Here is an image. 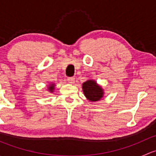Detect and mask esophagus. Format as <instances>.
Returning a JSON list of instances; mask_svg holds the SVG:
<instances>
[{
	"mask_svg": "<svg viewBox=\"0 0 156 156\" xmlns=\"http://www.w3.org/2000/svg\"><path fill=\"white\" fill-rule=\"evenodd\" d=\"M67 81L69 83H70V84H73L74 81H75V78H73V77H69V78H67Z\"/></svg>",
	"mask_w": 156,
	"mask_h": 156,
	"instance_id": "34e87169",
	"label": "esophagus"
}]
</instances>
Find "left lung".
I'll return each instance as SVG.
<instances>
[{
  "label": "left lung",
  "instance_id": "obj_1",
  "mask_svg": "<svg viewBox=\"0 0 156 156\" xmlns=\"http://www.w3.org/2000/svg\"><path fill=\"white\" fill-rule=\"evenodd\" d=\"M82 88L85 97L90 101H98L103 97V89L93 80H89L84 82Z\"/></svg>",
  "mask_w": 156,
  "mask_h": 156
}]
</instances>
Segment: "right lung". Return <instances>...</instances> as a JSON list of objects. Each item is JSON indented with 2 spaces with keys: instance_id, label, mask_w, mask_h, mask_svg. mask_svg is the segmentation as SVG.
I'll return each instance as SVG.
<instances>
[{
  "instance_id": "add662e5",
  "label": "right lung",
  "mask_w": 156,
  "mask_h": 156,
  "mask_svg": "<svg viewBox=\"0 0 156 156\" xmlns=\"http://www.w3.org/2000/svg\"><path fill=\"white\" fill-rule=\"evenodd\" d=\"M53 85H54V84H52V86H50V87H48V90L50 91V92H53V90L54 89V87H53Z\"/></svg>"
}]
</instances>
